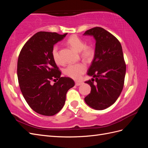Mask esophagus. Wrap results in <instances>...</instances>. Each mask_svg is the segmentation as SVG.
Wrapping results in <instances>:
<instances>
[{
    "mask_svg": "<svg viewBox=\"0 0 148 148\" xmlns=\"http://www.w3.org/2000/svg\"><path fill=\"white\" fill-rule=\"evenodd\" d=\"M82 84V82H75V85L76 86H79V85Z\"/></svg>",
    "mask_w": 148,
    "mask_h": 148,
    "instance_id": "obj_1",
    "label": "esophagus"
}]
</instances>
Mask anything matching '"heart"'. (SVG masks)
<instances>
[{
  "instance_id": "b5f03b06",
  "label": "heart",
  "mask_w": 148,
  "mask_h": 148,
  "mask_svg": "<svg viewBox=\"0 0 148 148\" xmlns=\"http://www.w3.org/2000/svg\"><path fill=\"white\" fill-rule=\"evenodd\" d=\"M66 44L74 51L79 52L80 56L86 61L91 60L95 55V51L90 45L85 44L82 39L77 35L70 36L66 41ZM52 56L53 60L57 64H62V60L59 52V47L54 46L52 49ZM86 66L84 63L70 64L64 70V73L67 77L74 79H79L82 75L86 71Z\"/></svg>"
}]
</instances>
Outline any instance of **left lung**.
I'll list each match as a JSON object with an SVG mask.
<instances>
[{"instance_id":"obj_1","label":"left lung","mask_w":148,"mask_h":148,"mask_svg":"<svg viewBox=\"0 0 148 148\" xmlns=\"http://www.w3.org/2000/svg\"><path fill=\"white\" fill-rule=\"evenodd\" d=\"M84 35L96 39L95 55L88 70L94 78L85 82L90 85V94L85 97L86 104L96 110H103L117 101L124 86L126 64L121 44L104 28L95 27Z\"/></svg>"}]
</instances>
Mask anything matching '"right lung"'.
I'll list each match as a JSON object with an SVG mask.
<instances>
[{"instance_id": "1", "label": "right lung", "mask_w": 148, "mask_h": 148, "mask_svg": "<svg viewBox=\"0 0 148 148\" xmlns=\"http://www.w3.org/2000/svg\"><path fill=\"white\" fill-rule=\"evenodd\" d=\"M67 33L40 31L33 35L22 47L18 59L17 76L20 90L29 107L41 115L52 116L64 107L66 94L74 86L69 77H60L53 60V45ZM57 79L53 85L52 81Z\"/></svg>"}]
</instances>
